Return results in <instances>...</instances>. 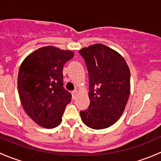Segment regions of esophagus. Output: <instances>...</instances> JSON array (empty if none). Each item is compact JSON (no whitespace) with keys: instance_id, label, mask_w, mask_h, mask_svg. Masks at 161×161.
<instances>
[{"instance_id":"1","label":"esophagus","mask_w":161,"mask_h":161,"mask_svg":"<svg viewBox=\"0 0 161 161\" xmlns=\"http://www.w3.org/2000/svg\"><path fill=\"white\" fill-rule=\"evenodd\" d=\"M77 92H78V91L76 90L71 91V94H72V98H73V99L75 98V96L77 95Z\"/></svg>"}]
</instances>
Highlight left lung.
<instances>
[{
    "instance_id": "1",
    "label": "left lung",
    "mask_w": 161,
    "mask_h": 161,
    "mask_svg": "<svg viewBox=\"0 0 161 161\" xmlns=\"http://www.w3.org/2000/svg\"><path fill=\"white\" fill-rule=\"evenodd\" d=\"M89 73L90 103L80 115L86 125L103 129L114 124L125 108L130 94V71L124 58L103 44L79 51Z\"/></svg>"
}]
</instances>
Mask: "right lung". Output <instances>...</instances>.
<instances>
[{
	"instance_id": "add662e5",
	"label": "right lung",
	"mask_w": 161,
	"mask_h": 161,
	"mask_svg": "<svg viewBox=\"0 0 161 161\" xmlns=\"http://www.w3.org/2000/svg\"><path fill=\"white\" fill-rule=\"evenodd\" d=\"M74 57L70 50L43 47L22 63L18 89L24 110L35 122L46 129L61 124L71 94L64 88L63 67Z\"/></svg>"
}]
</instances>
